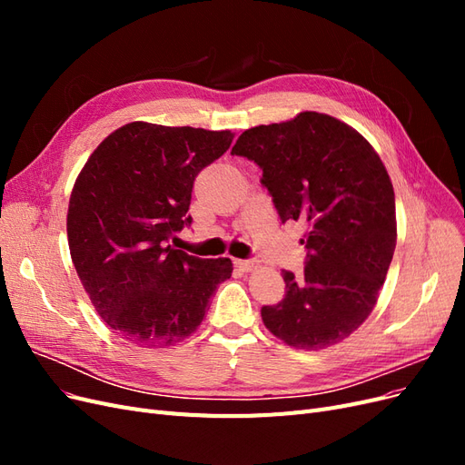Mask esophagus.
Instances as JSON below:
<instances>
[{
    "mask_svg": "<svg viewBox=\"0 0 465 465\" xmlns=\"http://www.w3.org/2000/svg\"><path fill=\"white\" fill-rule=\"evenodd\" d=\"M234 267L241 272H250L256 267V260H234Z\"/></svg>",
    "mask_w": 465,
    "mask_h": 465,
    "instance_id": "obj_1",
    "label": "esophagus"
}]
</instances>
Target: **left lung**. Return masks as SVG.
Instances as JSON below:
<instances>
[{
	"label": "left lung",
	"mask_w": 465,
	"mask_h": 465,
	"mask_svg": "<svg viewBox=\"0 0 465 465\" xmlns=\"http://www.w3.org/2000/svg\"><path fill=\"white\" fill-rule=\"evenodd\" d=\"M262 168L281 223L302 221L304 275L283 270L285 299L265 328L294 349L343 341L369 318L396 250L386 166L359 132L320 112L242 132L231 151Z\"/></svg>",
	"instance_id": "obj_1"
}]
</instances>
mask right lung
<instances>
[{
	"instance_id": "obj_1",
	"label": "right lung",
	"mask_w": 465,
	"mask_h": 465,
	"mask_svg": "<svg viewBox=\"0 0 465 465\" xmlns=\"http://www.w3.org/2000/svg\"><path fill=\"white\" fill-rule=\"evenodd\" d=\"M231 132L132 122L94 149L67 209L72 260L94 311L122 340L166 347L202 323L232 273L168 241L184 227L193 180L232 143Z\"/></svg>"
}]
</instances>
